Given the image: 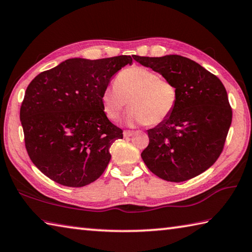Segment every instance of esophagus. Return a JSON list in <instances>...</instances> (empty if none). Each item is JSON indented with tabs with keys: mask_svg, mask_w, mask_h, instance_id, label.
I'll return each instance as SVG.
<instances>
[{
	"mask_svg": "<svg viewBox=\"0 0 252 252\" xmlns=\"http://www.w3.org/2000/svg\"><path fill=\"white\" fill-rule=\"evenodd\" d=\"M135 131L132 130H124V137H130L131 135H134Z\"/></svg>",
	"mask_w": 252,
	"mask_h": 252,
	"instance_id": "obj_1",
	"label": "esophagus"
}]
</instances>
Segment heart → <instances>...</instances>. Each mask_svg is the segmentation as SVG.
I'll list each match as a JSON object with an SVG mask.
<instances>
[{"instance_id":"1","label":"heart","mask_w":252,"mask_h":252,"mask_svg":"<svg viewBox=\"0 0 252 252\" xmlns=\"http://www.w3.org/2000/svg\"><path fill=\"white\" fill-rule=\"evenodd\" d=\"M177 98V88L172 82L139 65L123 70L115 84L107 85L101 94L104 113L110 120H117L129 104L128 123H145L148 126L159 125L167 120L174 110Z\"/></svg>"}]
</instances>
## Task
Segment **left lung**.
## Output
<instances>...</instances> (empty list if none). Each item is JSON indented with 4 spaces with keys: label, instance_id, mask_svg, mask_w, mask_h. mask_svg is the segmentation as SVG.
Listing matches in <instances>:
<instances>
[{
    "label": "left lung",
    "instance_id": "obj_1",
    "mask_svg": "<svg viewBox=\"0 0 252 252\" xmlns=\"http://www.w3.org/2000/svg\"><path fill=\"white\" fill-rule=\"evenodd\" d=\"M177 88L172 114L148 129L149 145L141 153L148 169L169 182H183L203 173L224 149L232 120L227 92L215 74L189 58L134 56Z\"/></svg>",
    "mask_w": 252,
    "mask_h": 252
}]
</instances>
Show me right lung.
<instances>
[{
	"label": "right lung",
	"mask_w": 252,
	"mask_h": 252,
	"mask_svg": "<svg viewBox=\"0 0 252 252\" xmlns=\"http://www.w3.org/2000/svg\"><path fill=\"white\" fill-rule=\"evenodd\" d=\"M132 58L68 59L27 87L20 112L25 147L32 163L52 181L81 188L103 174L110 147L123 138V130L104 113L101 94Z\"/></svg>",
	"instance_id": "1"
}]
</instances>
